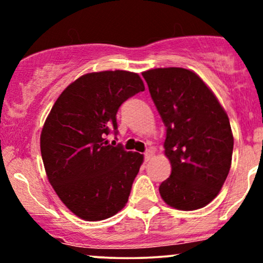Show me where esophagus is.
I'll return each mask as SVG.
<instances>
[{"label":"esophagus","mask_w":263,"mask_h":263,"mask_svg":"<svg viewBox=\"0 0 263 263\" xmlns=\"http://www.w3.org/2000/svg\"><path fill=\"white\" fill-rule=\"evenodd\" d=\"M153 156H155V153H153V151H151V149L146 151V153H144V161H146V162L151 161Z\"/></svg>","instance_id":"esophagus-1"}]
</instances>
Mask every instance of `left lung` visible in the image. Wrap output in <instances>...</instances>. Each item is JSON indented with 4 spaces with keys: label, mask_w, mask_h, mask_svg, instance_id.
Returning a JSON list of instances; mask_svg holds the SVG:
<instances>
[{
    "label": "left lung",
    "mask_w": 263,
    "mask_h": 263,
    "mask_svg": "<svg viewBox=\"0 0 263 263\" xmlns=\"http://www.w3.org/2000/svg\"><path fill=\"white\" fill-rule=\"evenodd\" d=\"M142 75L167 127L164 155L172 173L159 194L178 210L206 206L221 190L231 167L234 136L228 114L190 69L156 68Z\"/></svg>",
    "instance_id": "left-lung-1"
}]
</instances>
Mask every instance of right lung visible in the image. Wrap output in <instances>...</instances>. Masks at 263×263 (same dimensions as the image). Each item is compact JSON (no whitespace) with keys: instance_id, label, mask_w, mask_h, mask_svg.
Listing matches in <instances>:
<instances>
[{"instance_id":"add662e5","label":"right lung","mask_w":263,"mask_h":263,"mask_svg":"<svg viewBox=\"0 0 263 263\" xmlns=\"http://www.w3.org/2000/svg\"><path fill=\"white\" fill-rule=\"evenodd\" d=\"M137 73L106 70L81 75L63 90L41 134L45 174L63 204L78 218L100 221L125 208L143 155L110 146L116 114L143 91Z\"/></svg>"}]
</instances>
